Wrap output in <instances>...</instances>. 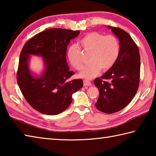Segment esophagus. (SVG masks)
<instances>
[{
	"mask_svg": "<svg viewBox=\"0 0 156 156\" xmlns=\"http://www.w3.org/2000/svg\"><path fill=\"white\" fill-rule=\"evenodd\" d=\"M83 83H84V87H90L91 85H92V84H91L90 82L88 81V80H84L83 81Z\"/></svg>",
	"mask_w": 156,
	"mask_h": 156,
	"instance_id": "esophagus-1",
	"label": "esophagus"
}]
</instances>
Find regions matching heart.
<instances>
[{
  "instance_id": "1",
  "label": "heart",
  "mask_w": 156,
  "mask_h": 156,
  "mask_svg": "<svg viewBox=\"0 0 156 156\" xmlns=\"http://www.w3.org/2000/svg\"><path fill=\"white\" fill-rule=\"evenodd\" d=\"M80 45L84 50L90 51V65L84 67L79 73V76L86 79H92L99 74L101 69L107 71L114 66L120 53V43L113 35L103 36L98 32H90L82 37ZM69 63L76 69H82L83 64L81 59L80 50L72 45L68 50Z\"/></svg>"
}]
</instances>
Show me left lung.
Listing matches in <instances>:
<instances>
[{"instance_id": "1", "label": "left lung", "mask_w": 156, "mask_h": 156, "mask_svg": "<svg viewBox=\"0 0 156 156\" xmlns=\"http://www.w3.org/2000/svg\"><path fill=\"white\" fill-rule=\"evenodd\" d=\"M120 41V53L112 68L94 81L99 88L96 108L105 114L120 111L132 101L140 78L139 48L131 36L118 27L108 26Z\"/></svg>"}]
</instances>
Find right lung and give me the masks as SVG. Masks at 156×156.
I'll return each mask as SVG.
<instances>
[{
  "label": "right lung",
  "instance_id": "add662e5",
  "mask_svg": "<svg viewBox=\"0 0 156 156\" xmlns=\"http://www.w3.org/2000/svg\"><path fill=\"white\" fill-rule=\"evenodd\" d=\"M80 31L53 28L35 35L24 44L20 55L17 80L27 103L36 111L57 115L68 108L72 94L83 86L81 79L69 80L74 74L66 61L67 47ZM44 59V69L38 75L29 69L30 56Z\"/></svg>",
  "mask_w": 156,
  "mask_h": 156
}]
</instances>
